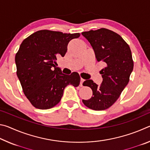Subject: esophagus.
I'll return each mask as SVG.
<instances>
[{
  "label": "esophagus",
  "mask_w": 150,
  "mask_h": 150,
  "mask_svg": "<svg viewBox=\"0 0 150 150\" xmlns=\"http://www.w3.org/2000/svg\"><path fill=\"white\" fill-rule=\"evenodd\" d=\"M84 81H85V79H83L81 78V82H80V86H81V87H82V86H83V83L84 82Z\"/></svg>",
  "instance_id": "esophagus-1"
}]
</instances>
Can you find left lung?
<instances>
[{
  "instance_id": "1",
  "label": "left lung",
  "mask_w": 150,
  "mask_h": 150,
  "mask_svg": "<svg viewBox=\"0 0 150 150\" xmlns=\"http://www.w3.org/2000/svg\"><path fill=\"white\" fill-rule=\"evenodd\" d=\"M81 34L93 47L96 61L105 65L100 71L103 79L100 85L91 79L83 83V86L92 89L93 96L83 103L93 110H105L117 100L130 80L134 68L130 48L120 35L110 30L100 28Z\"/></svg>"
}]
</instances>
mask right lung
Instances as JSON below:
<instances>
[{"label": "right lung", "instance_id": "right-lung-1", "mask_svg": "<svg viewBox=\"0 0 150 150\" xmlns=\"http://www.w3.org/2000/svg\"><path fill=\"white\" fill-rule=\"evenodd\" d=\"M79 33L63 34L42 30L25 39L15 56L16 74L26 98L35 108L49 109L59 103L68 85L78 87L80 76L63 74L55 61L64 57L71 40Z\"/></svg>", "mask_w": 150, "mask_h": 150}]
</instances>
